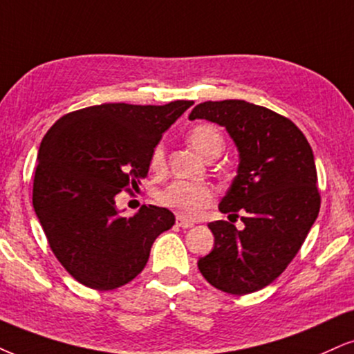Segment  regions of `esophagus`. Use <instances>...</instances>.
<instances>
[{
    "label": "esophagus",
    "mask_w": 354,
    "mask_h": 354,
    "mask_svg": "<svg viewBox=\"0 0 354 354\" xmlns=\"http://www.w3.org/2000/svg\"><path fill=\"white\" fill-rule=\"evenodd\" d=\"M177 226H180V228H194V223H192V221H189V220H185L184 216H180V215H177Z\"/></svg>",
    "instance_id": "1"
}]
</instances>
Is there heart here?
I'll list each match as a JSON object with an SVG mask.
<instances>
[{
	"mask_svg": "<svg viewBox=\"0 0 354 354\" xmlns=\"http://www.w3.org/2000/svg\"><path fill=\"white\" fill-rule=\"evenodd\" d=\"M190 146L198 152L203 159H215L221 154L225 147V138L220 128L210 123H200L192 126L187 133ZM165 151L162 144H157L151 154V169L164 170ZM160 203L170 208L177 215L194 220L213 202V192L210 187L203 184H192V182L177 180L160 194Z\"/></svg>",
	"mask_w": 354,
	"mask_h": 354,
	"instance_id": "heart-1",
	"label": "heart"
}]
</instances>
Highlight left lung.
Here are the masks:
<instances>
[{"label": "left lung", "instance_id": "obj_1", "mask_svg": "<svg viewBox=\"0 0 354 354\" xmlns=\"http://www.w3.org/2000/svg\"><path fill=\"white\" fill-rule=\"evenodd\" d=\"M189 118L223 126L239 152L218 208L244 228L212 221L215 246L198 259L200 272L226 294L261 290L290 264L320 212L310 144L289 118L244 100L200 103Z\"/></svg>", "mask_w": 354, "mask_h": 354}]
</instances>
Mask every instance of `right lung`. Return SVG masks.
I'll return each instance as SVG.
<instances>
[{
  "label": "right lung",
  "mask_w": 354,
  "mask_h": 354,
  "mask_svg": "<svg viewBox=\"0 0 354 354\" xmlns=\"http://www.w3.org/2000/svg\"><path fill=\"white\" fill-rule=\"evenodd\" d=\"M192 104H95L68 113L47 131L32 205L52 252L75 281L95 290L131 282L156 238L176 223L172 212L156 205L120 216L115 197L147 176L152 149Z\"/></svg>",
  "instance_id": "obj_1"
}]
</instances>
